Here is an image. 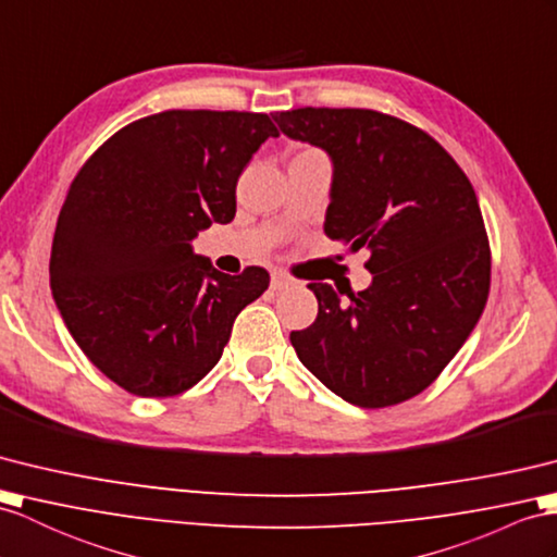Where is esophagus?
<instances>
[{
    "mask_svg": "<svg viewBox=\"0 0 557 557\" xmlns=\"http://www.w3.org/2000/svg\"><path fill=\"white\" fill-rule=\"evenodd\" d=\"M288 286H295V278L288 274V271L276 269L274 274H271V288L283 290V288H288Z\"/></svg>",
    "mask_w": 557,
    "mask_h": 557,
    "instance_id": "1",
    "label": "esophagus"
}]
</instances>
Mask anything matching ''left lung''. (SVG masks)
<instances>
[{"instance_id":"obj_1","label":"left lung","mask_w":557,"mask_h":557,"mask_svg":"<svg viewBox=\"0 0 557 557\" xmlns=\"http://www.w3.org/2000/svg\"><path fill=\"white\" fill-rule=\"evenodd\" d=\"M274 120L333 158L323 232L369 248L373 283H309L319 314L293 331L297 357L337 397L385 409L437 381L480 321L492 250L466 172L428 132L371 108H295Z\"/></svg>"}]
</instances>
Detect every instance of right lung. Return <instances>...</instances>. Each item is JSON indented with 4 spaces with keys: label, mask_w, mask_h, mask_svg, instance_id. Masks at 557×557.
<instances>
[{
    "label": "right lung",
    "mask_w": 557,
    "mask_h": 557,
    "mask_svg": "<svg viewBox=\"0 0 557 557\" xmlns=\"http://www.w3.org/2000/svg\"><path fill=\"white\" fill-rule=\"evenodd\" d=\"M278 129L267 113L162 111L94 151L67 188L49 281L67 331L129 395L176 397L220 361L238 311L269 271L238 276L191 250L200 228L228 224L236 184Z\"/></svg>",
    "instance_id": "obj_1"
}]
</instances>
